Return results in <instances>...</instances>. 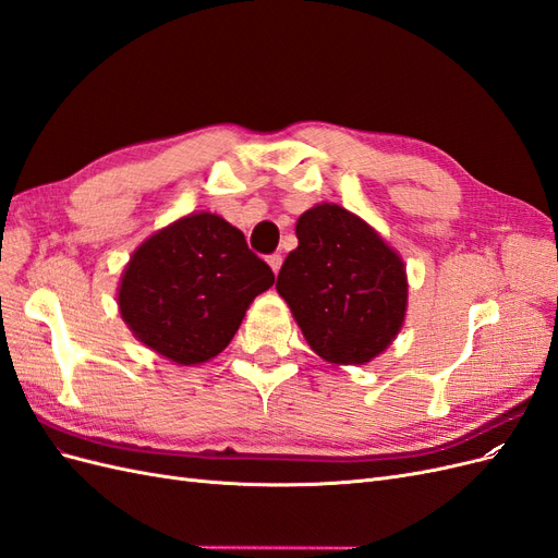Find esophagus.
<instances>
[{"label": "esophagus", "instance_id": "obj_1", "mask_svg": "<svg viewBox=\"0 0 558 558\" xmlns=\"http://www.w3.org/2000/svg\"><path fill=\"white\" fill-rule=\"evenodd\" d=\"M281 263H283V260H281V256H279V253H272V256H269V258H267V265H269V267H272V272H275V275H279V269H281Z\"/></svg>", "mask_w": 558, "mask_h": 558}]
</instances>
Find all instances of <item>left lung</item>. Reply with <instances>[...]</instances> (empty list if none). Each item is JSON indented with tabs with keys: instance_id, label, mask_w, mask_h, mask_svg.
I'll list each match as a JSON object with an SVG mask.
<instances>
[{
	"instance_id": "left-lung-1",
	"label": "left lung",
	"mask_w": 558,
	"mask_h": 558,
	"mask_svg": "<svg viewBox=\"0 0 558 558\" xmlns=\"http://www.w3.org/2000/svg\"><path fill=\"white\" fill-rule=\"evenodd\" d=\"M298 248L286 256L277 293L316 356L365 365L393 344L408 312L400 253L361 216L320 202L298 218Z\"/></svg>"
}]
</instances>
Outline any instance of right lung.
I'll use <instances>...</instances> for the list:
<instances>
[{"label":"right lung","mask_w":558,"mask_h":558,"mask_svg":"<svg viewBox=\"0 0 558 558\" xmlns=\"http://www.w3.org/2000/svg\"><path fill=\"white\" fill-rule=\"evenodd\" d=\"M272 269L223 216L195 211L146 238L118 281V312L137 340L177 365L221 353Z\"/></svg>","instance_id":"obj_1"}]
</instances>
